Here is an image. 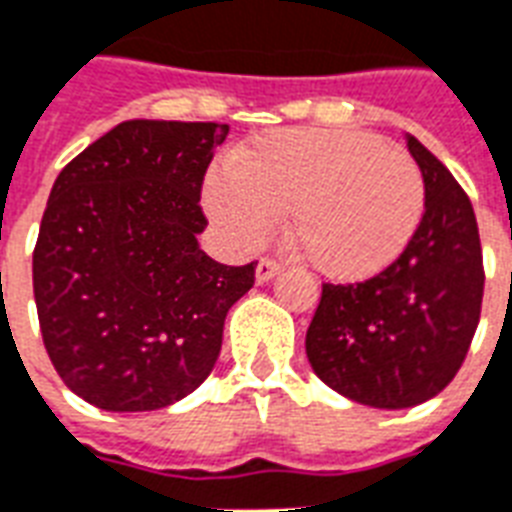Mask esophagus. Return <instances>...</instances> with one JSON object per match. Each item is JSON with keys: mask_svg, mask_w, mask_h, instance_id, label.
<instances>
[{"mask_svg": "<svg viewBox=\"0 0 512 512\" xmlns=\"http://www.w3.org/2000/svg\"><path fill=\"white\" fill-rule=\"evenodd\" d=\"M280 272V264L275 259H261L256 264V283H269Z\"/></svg>", "mask_w": 512, "mask_h": 512, "instance_id": "esophagus-1", "label": "esophagus"}]
</instances>
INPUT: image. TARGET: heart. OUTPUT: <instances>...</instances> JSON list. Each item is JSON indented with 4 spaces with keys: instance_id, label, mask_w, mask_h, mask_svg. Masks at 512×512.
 <instances>
[{
    "instance_id": "obj_1",
    "label": "heart",
    "mask_w": 512,
    "mask_h": 512,
    "mask_svg": "<svg viewBox=\"0 0 512 512\" xmlns=\"http://www.w3.org/2000/svg\"><path fill=\"white\" fill-rule=\"evenodd\" d=\"M205 208L243 251L288 213V235L320 275L360 283L395 264L425 216V178L366 130H275L240 146L205 184Z\"/></svg>"
}]
</instances>
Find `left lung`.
<instances>
[{"mask_svg": "<svg viewBox=\"0 0 512 512\" xmlns=\"http://www.w3.org/2000/svg\"><path fill=\"white\" fill-rule=\"evenodd\" d=\"M425 178V216L395 264L355 285H323L307 328L312 371L344 398L411 408L457 376L483 301L478 221L465 189L406 136Z\"/></svg>", "mask_w": 512, "mask_h": 512, "instance_id": "1", "label": "left lung"}]
</instances>
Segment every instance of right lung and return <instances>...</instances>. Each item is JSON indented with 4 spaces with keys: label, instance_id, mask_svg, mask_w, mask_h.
<instances>
[{
    "label": "right lung",
    "instance_id": "add662e5",
    "mask_svg": "<svg viewBox=\"0 0 512 512\" xmlns=\"http://www.w3.org/2000/svg\"><path fill=\"white\" fill-rule=\"evenodd\" d=\"M229 125L128 120L58 173L34 248V299L63 384L104 411H157L216 366L256 261L200 251V189Z\"/></svg>",
    "mask_w": 512,
    "mask_h": 512
}]
</instances>
